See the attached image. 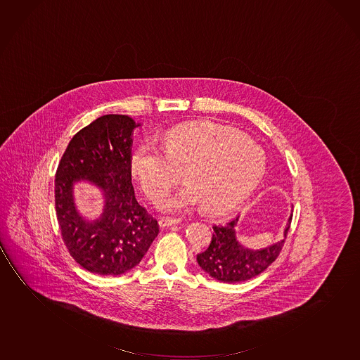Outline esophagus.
Returning <instances> with one entry per match:
<instances>
[{
  "instance_id": "esophagus-1",
  "label": "esophagus",
  "mask_w": 360,
  "mask_h": 360,
  "mask_svg": "<svg viewBox=\"0 0 360 360\" xmlns=\"http://www.w3.org/2000/svg\"><path fill=\"white\" fill-rule=\"evenodd\" d=\"M179 223V219H173V218H160L158 221L160 228L172 227Z\"/></svg>"
}]
</instances>
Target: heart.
Instances as JSON below:
<instances>
[{"label": "heart", "mask_w": 360, "mask_h": 360, "mask_svg": "<svg viewBox=\"0 0 360 360\" xmlns=\"http://www.w3.org/2000/svg\"><path fill=\"white\" fill-rule=\"evenodd\" d=\"M184 169L187 184L158 203L167 213H184L203 205L212 214L238 208L262 181L266 157L244 134L213 123L173 128L162 147L144 139L131 155V172L152 200L177 182Z\"/></svg>", "instance_id": "1"}]
</instances>
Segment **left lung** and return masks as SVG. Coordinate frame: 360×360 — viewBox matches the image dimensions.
I'll return each instance as SVG.
<instances>
[{
    "label": "left lung",
    "mask_w": 360,
    "mask_h": 360,
    "mask_svg": "<svg viewBox=\"0 0 360 360\" xmlns=\"http://www.w3.org/2000/svg\"><path fill=\"white\" fill-rule=\"evenodd\" d=\"M239 216H237L226 224L213 226L210 247L197 255L198 266L219 282H244L266 271L282 250L290 227L292 213L284 227V238L264 248H248L239 242L236 231Z\"/></svg>",
    "instance_id": "obj_1"
}]
</instances>
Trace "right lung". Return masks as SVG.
<instances>
[{
	"mask_svg": "<svg viewBox=\"0 0 360 360\" xmlns=\"http://www.w3.org/2000/svg\"><path fill=\"white\" fill-rule=\"evenodd\" d=\"M141 123L105 115L73 136L56 172L55 203L62 239L84 269L120 276L142 260L160 233L158 223L134 197L131 178L133 132ZM79 181L101 189L103 213L83 217L72 191Z\"/></svg>",
	"mask_w": 360,
	"mask_h": 360,
	"instance_id": "obj_1",
	"label": "right lung"
}]
</instances>
